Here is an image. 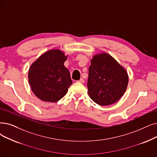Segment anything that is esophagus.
I'll use <instances>...</instances> for the list:
<instances>
[{
  "label": "esophagus",
  "mask_w": 157,
  "mask_h": 157,
  "mask_svg": "<svg viewBox=\"0 0 157 157\" xmlns=\"http://www.w3.org/2000/svg\"><path fill=\"white\" fill-rule=\"evenodd\" d=\"M84 81H85V80H84L83 78H81V79L78 81V82H79V83H83Z\"/></svg>",
  "instance_id": "1"
}]
</instances>
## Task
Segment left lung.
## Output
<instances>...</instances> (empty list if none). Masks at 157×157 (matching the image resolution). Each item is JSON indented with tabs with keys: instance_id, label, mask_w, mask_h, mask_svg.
I'll return each mask as SVG.
<instances>
[{
	"instance_id": "1",
	"label": "left lung",
	"mask_w": 157,
	"mask_h": 157,
	"mask_svg": "<svg viewBox=\"0 0 157 157\" xmlns=\"http://www.w3.org/2000/svg\"><path fill=\"white\" fill-rule=\"evenodd\" d=\"M88 94L95 103L108 106L118 101L128 84L126 70L110 54H95L90 60Z\"/></svg>"
}]
</instances>
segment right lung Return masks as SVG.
Returning a JSON list of instances; mask_svg holds the SVG:
<instances>
[{"label": "right lung", "mask_w": 157, "mask_h": 157, "mask_svg": "<svg viewBox=\"0 0 157 157\" xmlns=\"http://www.w3.org/2000/svg\"><path fill=\"white\" fill-rule=\"evenodd\" d=\"M68 56L59 49L47 51L29 67L28 81L36 96L45 102L56 103L63 98L72 84L64 65Z\"/></svg>", "instance_id": "obj_1"}]
</instances>
